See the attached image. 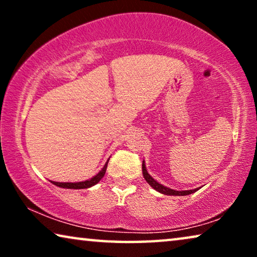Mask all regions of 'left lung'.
Segmentation results:
<instances>
[{
  "instance_id": "left-lung-1",
  "label": "left lung",
  "mask_w": 257,
  "mask_h": 257,
  "mask_svg": "<svg viewBox=\"0 0 257 257\" xmlns=\"http://www.w3.org/2000/svg\"><path fill=\"white\" fill-rule=\"evenodd\" d=\"M143 175L144 178H145V180L147 184H149L151 187L153 189H156L157 192L161 193V194H165V195H173V196H185V195H189V194H193V193L199 191V188H194V189H189V191H177V189H172V188H168L166 186L161 185L158 182L156 179H153L151 175L149 174V172L146 170V165H145V161L143 160Z\"/></svg>"
}]
</instances>
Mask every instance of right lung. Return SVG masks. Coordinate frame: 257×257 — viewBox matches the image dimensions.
<instances>
[{"label": "right lung", "mask_w": 257, "mask_h": 257, "mask_svg": "<svg viewBox=\"0 0 257 257\" xmlns=\"http://www.w3.org/2000/svg\"><path fill=\"white\" fill-rule=\"evenodd\" d=\"M107 163L108 160L105 163L104 167L101 168V170L98 172V173L92 177L89 180H84V181H78V182H57V181H51V184H54L55 186H57V187H61V188H68V189H84V188H90L92 187V186L97 185L98 182H99L103 177L105 175V172H106V168H107Z\"/></svg>", "instance_id": "right-lung-1"}]
</instances>
